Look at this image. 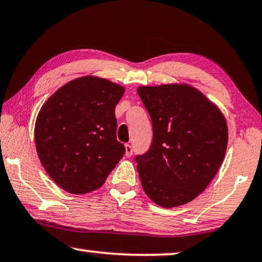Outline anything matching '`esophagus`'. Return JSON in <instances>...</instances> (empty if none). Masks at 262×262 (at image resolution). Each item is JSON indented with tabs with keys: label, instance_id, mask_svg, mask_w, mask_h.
<instances>
[{
	"label": "esophagus",
	"instance_id": "34e87169",
	"mask_svg": "<svg viewBox=\"0 0 262 262\" xmlns=\"http://www.w3.org/2000/svg\"><path fill=\"white\" fill-rule=\"evenodd\" d=\"M124 148H126V157H132V154H133V147H132V145H129V143H126V145H124Z\"/></svg>",
	"mask_w": 262,
	"mask_h": 262
}]
</instances>
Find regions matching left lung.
<instances>
[{
    "label": "left lung",
    "mask_w": 262,
    "mask_h": 262,
    "mask_svg": "<svg viewBox=\"0 0 262 262\" xmlns=\"http://www.w3.org/2000/svg\"><path fill=\"white\" fill-rule=\"evenodd\" d=\"M138 94L153 128L149 149L135 157L143 191L166 209L189 203L206 189L224 159L226 119L187 84L140 86Z\"/></svg>",
    "instance_id": "1"
}]
</instances>
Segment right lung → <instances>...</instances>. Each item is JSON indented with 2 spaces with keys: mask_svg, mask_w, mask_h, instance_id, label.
<instances>
[{
  "mask_svg": "<svg viewBox=\"0 0 262 262\" xmlns=\"http://www.w3.org/2000/svg\"><path fill=\"white\" fill-rule=\"evenodd\" d=\"M123 86L98 77L73 79L41 106L34 138L43 168L54 183L73 194L97 190L122 159L116 139L115 106Z\"/></svg>",
  "mask_w": 262,
  "mask_h": 262,
  "instance_id": "add662e5",
  "label": "right lung"
}]
</instances>
